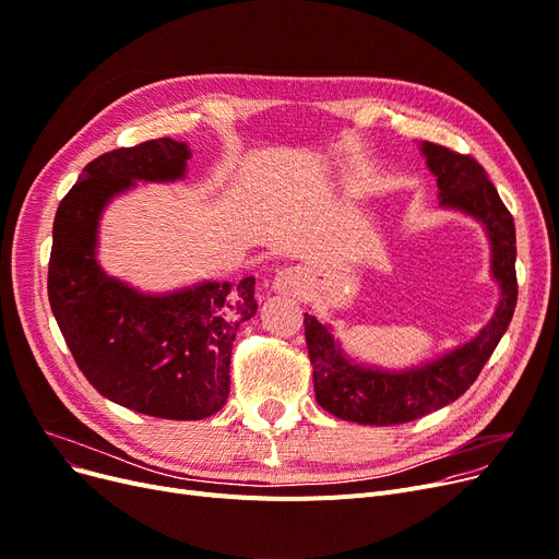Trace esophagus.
<instances>
[{
	"mask_svg": "<svg viewBox=\"0 0 559 559\" xmlns=\"http://www.w3.org/2000/svg\"><path fill=\"white\" fill-rule=\"evenodd\" d=\"M306 287V274L299 266H285L274 278V289L283 295H299Z\"/></svg>",
	"mask_w": 559,
	"mask_h": 559,
	"instance_id": "1",
	"label": "esophagus"
}]
</instances>
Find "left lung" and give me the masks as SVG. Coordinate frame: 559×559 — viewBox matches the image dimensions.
<instances>
[{
    "instance_id": "obj_1",
    "label": "left lung",
    "mask_w": 559,
    "mask_h": 559,
    "mask_svg": "<svg viewBox=\"0 0 559 559\" xmlns=\"http://www.w3.org/2000/svg\"><path fill=\"white\" fill-rule=\"evenodd\" d=\"M429 171L441 189V205L464 210L484 224L491 239V270L500 283V304L481 333L443 358L408 372L360 368L345 354L329 329L306 312V345L312 366L314 400L340 420L358 425H402L439 411L464 395L498 347L516 308V228L489 174L471 157L439 143H423Z\"/></svg>"
}]
</instances>
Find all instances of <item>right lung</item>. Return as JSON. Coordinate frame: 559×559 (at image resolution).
<instances>
[{"instance_id":"obj_1","label":"right lung","mask_w":559,"mask_h":559,"mask_svg":"<svg viewBox=\"0 0 559 559\" xmlns=\"http://www.w3.org/2000/svg\"><path fill=\"white\" fill-rule=\"evenodd\" d=\"M187 159L185 143L162 136L88 162L59 203L47 270L57 324L88 383L166 420H203L226 404L235 333L258 310L255 278L145 297L100 270L95 233L116 193L134 180H178Z\"/></svg>"}]
</instances>
